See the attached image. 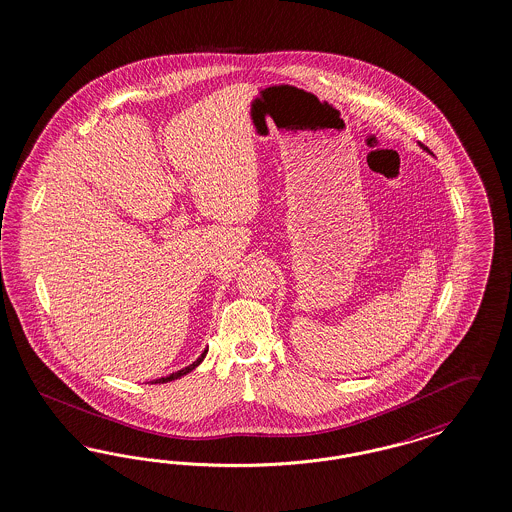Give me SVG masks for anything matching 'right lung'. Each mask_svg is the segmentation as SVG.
<instances>
[{"label":"right lung","mask_w":512,"mask_h":512,"mask_svg":"<svg viewBox=\"0 0 512 512\" xmlns=\"http://www.w3.org/2000/svg\"><path fill=\"white\" fill-rule=\"evenodd\" d=\"M208 354V350H204L199 357H197V361H193L191 365H187L185 369H181V371H176V373H172V375H168V377L156 378L153 380L151 384H164V382H170V380H176V378L183 377V375H187V373H191L195 367H199L200 363H202V359L206 357Z\"/></svg>","instance_id":"1"}]
</instances>
